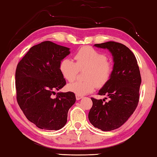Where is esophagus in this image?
I'll list each match as a JSON object with an SVG mask.
<instances>
[{
    "label": "esophagus",
    "mask_w": 157,
    "mask_h": 157,
    "mask_svg": "<svg viewBox=\"0 0 157 157\" xmlns=\"http://www.w3.org/2000/svg\"><path fill=\"white\" fill-rule=\"evenodd\" d=\"M75 97H76V100H79L80 99H82V98H83V96H82V95H78V94L75 95Z\"/></svg>",
    "instance_id": "esophagus-1"
}]
</instances>
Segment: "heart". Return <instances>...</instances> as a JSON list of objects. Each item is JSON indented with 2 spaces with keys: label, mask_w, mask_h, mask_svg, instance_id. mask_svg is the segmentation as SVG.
I'll return each instance as SVG.
<instances>
[{
  "label": "heart",
  "mask_w": 157,
  "mask_h": 157,
  "mask_svg": "<svg viewBox=\"0 0 157 157\" xmlns=\"http://www.w3.org/2000/svg\"><path fill=\"white\" fill-rule=\"evenodd\" d=\"M75 62L69 58L61 61L59 70L63 78L73 82L79 70L86 69L84 73L86 80L76 81L69 84L68 91L83 95L92 92L95 86L102 87L109 80L113 72V64L107 55L89 46L79 49L75 55Z\"/></svg>",
  "instance_id": "1"
}]
</instances>
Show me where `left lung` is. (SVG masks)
<instances>
[{"label": "left lung", "mask_w": 157, "mask_h": 157, "mask_svg": "<svg viewBox=\"0 0 157 157\" xmlns=\"http://www.w3.org/2000/svg\"><path fill=\"white\" fill-rule=\"evenodd\" d=\"M94 46L109 50L114 63L110 79L98 94L109 100L91 98L89 120L95 127L111 131L123 125L137 107L141 78L134 53L124 45L108 41Z\"/></svg>", "instance_id": "1"}]
</instances>
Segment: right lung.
Returning <instances> with one entry per match:
<instances>
[{
	"label": "right lung",
	"mask_w": 157,
	"mask_h": 157,
	"mask_svg": "<svg viewBox=\"0 0 157 157\" xmlns=\"http://www.w3.org/2000/svg\"><path fill=\"white\" fill-rule=\"evenodd\" d=\"M69 50L50 41L41 42L32 47L17 66V102L28 120L40 129L62 128L75 102V95L71 91L59 92L52 98L55 91L66 84L59 64Z\"/></svg>",
	"instance_id": "add662e5"
}]
</instances>
